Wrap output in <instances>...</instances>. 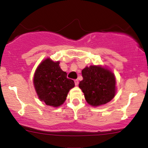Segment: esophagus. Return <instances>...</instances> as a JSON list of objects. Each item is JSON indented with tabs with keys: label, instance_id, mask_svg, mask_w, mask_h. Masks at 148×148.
<instances>
[{
	"label": "esophagus",
	"instance_id": "obj_1",
	"mask_svg": "<svg viewBox=\"0 0 148 148\" xmlns=\"http://www.w3.org/2000/svg\"><path fill=\"white\" fill-rule=\"evenodd\" d=\"M74 82H75V85L76 86H77L78 84V83H79V82H78V79L74 80Z\"/></svg>",
	"mask_w": 148,
	"mask_h": 148
}]
</instances>
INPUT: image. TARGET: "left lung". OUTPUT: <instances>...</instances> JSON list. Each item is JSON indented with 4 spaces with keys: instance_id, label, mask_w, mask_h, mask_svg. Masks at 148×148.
Masks as SVG:
<instances>
[{
    "instance_id": "obj_1",
    "label": "left lung",
    "mask_w": 148,
    "mask_h": 148,
    "mask_svg": "<svg viewBox=\"0 0 148 148\" xmlns=\"http://www.w3.org/2000/svg\"><path fill=\"white\" fill-rule=\"evenodd\" d=\"M83 79L79 87L88 103L99 106L113 99L116 92V80L113 73L101 66H90L82 70Z\"/></svg>"
}]
</instances>
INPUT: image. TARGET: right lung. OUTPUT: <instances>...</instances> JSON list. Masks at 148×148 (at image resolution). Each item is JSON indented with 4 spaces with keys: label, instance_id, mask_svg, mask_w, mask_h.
<instances>
[{
    "label": "right lung",
    "instance_id": "add662e5",
    "mask_svg": "<svg viewBox=\"0 0 148 148\" xmlns=\"http://www.w3.org/2000/svg\"><path fill=\"white\" fill-rule=\"evenodd\" d=\"M34 84L39 99L47 106L58 107L66 101L74 82L67 78V73L60 67V62L50 59L43 61L37 68Z\"/></svg>",
    "mask_w": 148,
    "mask_h": 148
}]
</instances>
